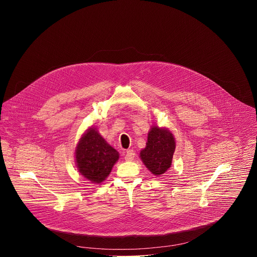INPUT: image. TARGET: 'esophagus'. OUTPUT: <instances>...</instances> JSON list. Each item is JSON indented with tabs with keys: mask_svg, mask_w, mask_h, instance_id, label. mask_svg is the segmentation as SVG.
<instances>
[{
	"mask_svg": "<svg viewBox=\"0 0 257 257\" xmlns=\"http://www.w3.org/2000/svg\"><path fill=\"white\" fill-rule=\"evenodd\" d=\"M135 155H136L135 151H134L133 149H128V150H126V152H125L124 159H125L126 161H132V160H134Z\"/></svg>",
	"mask_w": 257,
	"mask_h": 257,
	"instance_id": "34e87169",
	"label": "esophagus"
}]
</instances>
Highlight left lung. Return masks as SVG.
<instances>
[{"label": "left lung", "instance_id": "left-lung-1", "mask_svg": "<svg viewBox=\"0 0 257 257\" xmlns=\"http://www.w3.org/2000/svg\"><path fill=\"white\" fill-rule=\"evenodd\" d=\"M175 147V139L169 130L153 125L148 132L147 147L140 156L147 169L159 176L171 167Z\"/></svg>", "mask_w": 257, "mask_h": 257}]
</instances>
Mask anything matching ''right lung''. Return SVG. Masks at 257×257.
Segmentation results:
<instances>
[{"mask_svg": "<svg viewBox=\"0 0 257 257\" xmlns=\"http://www.w3.org/2000/svg\"><path fill=\"white\" fill-rule=\"evenodd\" d=\"M118 157V152L110 147L94 126L86 131L75 150L79 172L92 183L103 182L109 176Z\"/></svg>", "mask_w": 257, "mask_h": 257, "instance_id": "add662e5", "label": "right lung"}]
</instances>
